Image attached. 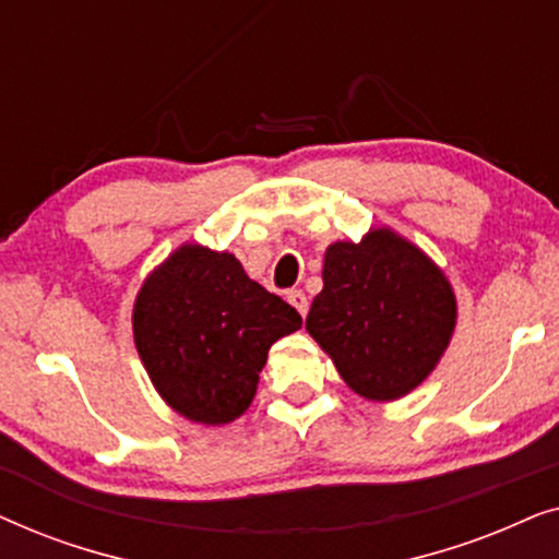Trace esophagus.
<instances>
[{
	"instance_id": "obj_1",
	"label": "esophagus",
	"mask_w": 559,
	"mask_h": 559,
	"mask_svg": "<svg viewBox=\"0 0 559 559\" xmlns=\"http://www.w3.org/2000/svg\"><path fill=\"white\" fill-rule=\"evenodd\" d=\"M287 300H289V305H293V308H295L297 312H300L302 318L308 316V297H305L302 289H289Z\"/></svg>"
}]
</instances>
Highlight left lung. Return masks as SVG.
I'll return each instance as SVG.
<instances>
[{
	"label": "left lung",
	"mask_w": 559,
	"mask_h": 559,
	"mask_svg": "<svg viewBox=\"0 0 559 559\" xmlns=\"http://www.w3.org/2000/svg\"><path fill=\"white\" fill-rule=\"evenodd\" d=\"M343 381L366 400L412 392L455 328V295L417 247L379 228L325 251L323 289L305 320Z\"/></svg>",
	"instance_id": "obj_1"
}]
</instances>
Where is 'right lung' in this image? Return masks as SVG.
I'll list each match as a JSON object with an SVG mask.
<instances>
[{
	"label": "right lung",
	"mask_w": 559,
	"mask_h": 559,
	"mask_svg": "<svg viewBox=\"0 0 559 559\" xmlns=\"http://www.w3.org/2000/svg\"><path fill=\"white\" fill-rule=\"evenodd\" d=\"M300 312L247 277L234 254L182 247L134 302V343L152 384L182 417L224 425L249 407L270 346Z\"/></svg>",
	"instance_id": "obj_1"
}]
</instances>
